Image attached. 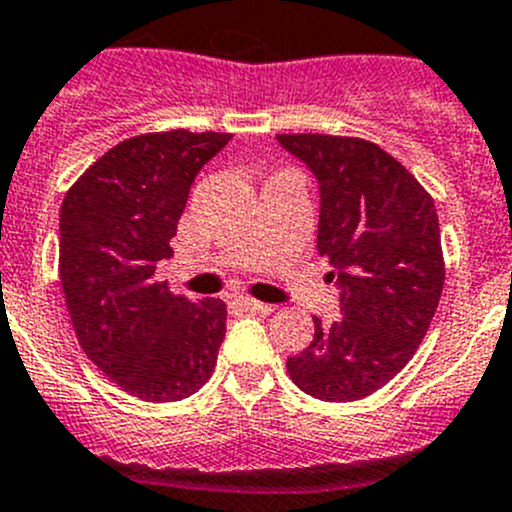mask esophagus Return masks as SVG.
<instances>
[{"mask_svg": "<svg viewBox=\"0 0 512 512\" xmlns=\"http://www.w3.org/2000/svg\"><path fill=\"white\" fill-rule=\"evenodd\" d=\"M236 306L244 308V311L249 313H271L273 306L271 303H263V301H256V298H246V296H239L236 298Z\"/></svg>", "mask_w": 512, "mask_h": 512, "instance_id": "34e87169", "label": "esophagus"}]
</instances>
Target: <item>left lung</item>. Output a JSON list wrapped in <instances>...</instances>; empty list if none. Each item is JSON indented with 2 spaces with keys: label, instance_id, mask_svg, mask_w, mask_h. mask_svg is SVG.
Wrapping results in <instances>:
<instances>
[{
  "label": "left lung",
  "instance_id": "obj_1",
  "mask_svg": "<svg viewBox=\"0 0 512 512\" xmlns=\"http://www.w3.org/2000/svg\"><path fill=\"white\" fill-rule=\"evenodd\" d=\"M321 189L318 254L341 286V321L313 318L311 343L288 358L291 381L328 403L361 401L418 351L445 281L430 194L373 141L278 134Z\"/></svg>",
  "mask_w": 512,
  "mask_h": 512
}]
</instances>
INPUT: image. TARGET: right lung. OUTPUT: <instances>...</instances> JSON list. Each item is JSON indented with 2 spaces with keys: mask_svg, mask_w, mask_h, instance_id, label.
<instances>
[{
  "mask_svg": "<svg viewBox=\"0 0 512 512\" xmlns=\"http://www.w3.org/2000/svg\"><path fill=\"white\" fill-rule=\"evenodd\" d=\"M231 134L171 129L124 139L67 191L59 281L79 346L121 391L149 403L189 398L211 378L226 303L191 301L156 281L189 189Z\"/></svg>",
  "mask_w": 512,
  "mask_h": 512,
  "instance_id": "right-lung-1",
  "label": "right lung"
}]
</instances>
